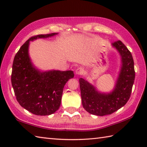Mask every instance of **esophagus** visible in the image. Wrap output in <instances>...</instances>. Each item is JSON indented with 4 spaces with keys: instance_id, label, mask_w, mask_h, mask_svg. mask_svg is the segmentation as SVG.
Masks as SVG:
<instances>
[{
    "instance_id": "1",
    "label": "esophagus",
    "mask_w": 147,
    "mask_h": 147,
    "mask_svg": "<svg viewBox=\"0 0 147 147\" xmlns=\"http://www.w3.org/2000/svg\"><path fill=\"white\" fill-rule=\"evenodd\" d=\"M83 69L82 67H78L75 70V73L76 75H82L83 74Z\"/></svg>"
}]
</instances>
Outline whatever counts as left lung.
<instances>
[{
  "label": "left lung",
  "instance_id": "1",
  "mask_svg": "<svg viewBox=\"0 0 147 147\" xmlns=\"http://www.w3.org/2000/svg\"><path fill=\"white\" fill-rule=\"evenodd\" d=\"M121 57V65L114 89L102 93L85 79L79 80L83 108L93 115L111 114L125 105L130 97L135 81L134 61L131 52L120 40L112 43Z\"/></svg>",
  "mask_w": 147,
  "mask_h": 147
}]
</instances>
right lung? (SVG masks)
I'll return each instance as SVG.
<instances>
[{"label":"right lung","mask_w":147,"mask_h":147,"mask_svg":"<svg viewBox=\"0 0 147 147\" xmlns=\"http://www.w3.org/2000/svg\"><path fill=\"white\" fill-rule=\"evenodd\" d=\"M57 34L31 37L21 47L12 64L11 83L17 100L21 107L37 115H49L58 110L65 83L74 76L73 71H40L31 60L30 41Z\"/></svg>","instance_id":"right-lung-1"}]
</instances>
